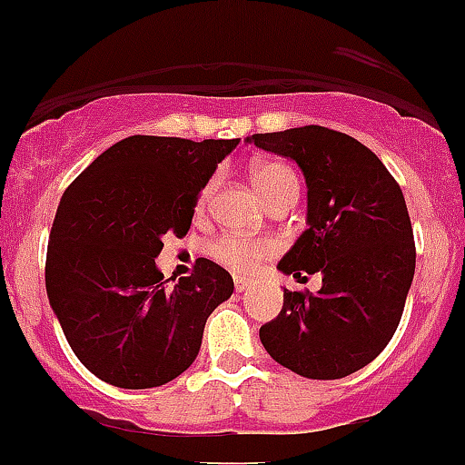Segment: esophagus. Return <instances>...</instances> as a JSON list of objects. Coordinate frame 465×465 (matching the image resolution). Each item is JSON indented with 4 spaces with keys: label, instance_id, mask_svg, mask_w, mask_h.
Segmentation results:
<instances>
[{
    "label": "esophagus",
    "instance_id": "obj_1",
    "mask_svg": "<svg viewBox=\"0 0 465 465\" xmlns=\"http://www.w3.org/2000/svg\"><path fill=\"white\" fill-rule=\"evenodd\" d=\"M249 285H251V281H249V278L235 276V290H237V292H244V290H249Z\"/></svg>",
    "mask_w": 465,
    "mask_h": 465
}]
</instances>
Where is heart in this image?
Masks as SVG:
<instances>
[{"label": "heart", "mask_w": 465, "mask_h": 465, "mask_svg": "<svg viewBox=\"0 0 465 465\" xmlns=\"http://www.w3.org/2000/svg\"><path fill=\"white\" fill-rule=\"evenodd\" d=\"M251 180L258 187L267 201L281 196L287 189H296V175L294 171L282 162H260L255 163L251 171ZM216 189V178L203 187L201 196H198V207H205L210 201L212 192ZM273 251V242L262 240V237H249L240 235V232H228V235L216 237L210 244V255L219 264L228 267L230 272L246 273L255 267L262 258H267Z\"/></svg>", "instance_id": "obj_1"}]
</instances>
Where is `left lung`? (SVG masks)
I'll return each instance as SVG.
<instances>
[{"label":"left lung","instance_id":"1","mask_svg":"<svg viewBox=\"0 0 465 465\" xmlns=\"http://www.w3.org/2000/svg\"><path fill=\"white\" fill-rule=\"evenodd\" d=\"M292 159L308 189L302 237L278 272L322 273V287L282 290V311L260 329L269 356L308 379H342L386 349L415 273L404 193L381 159L342 132L320 125L246 136Z\"/></svg>","mask_w":465,"mask_h":465}]
</instances>
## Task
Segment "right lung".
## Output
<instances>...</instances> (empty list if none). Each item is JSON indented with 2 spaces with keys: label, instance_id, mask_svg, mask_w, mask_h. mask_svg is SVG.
Wrapping results in <instances>:
<instances>
[{
  "label": "right lung",
  "instance_id": "add662e5",
  "mask_svg": "<svg viewBox=\"0 0 465 465\" xmlns=\"http://www.w3.org/2000/svg\"><path fill=\"white\" fill-rule=\"evenodd\" d=\"M240 139L127 136L65 189L50 232L47 299L74 356L112 386L143 391L196 361L232 276L207 258L173 287L154 258L192 228L201 189Z\"/></svg>",
  "mask_w": 465,
  "mask_h": 465
}]
</instances>
